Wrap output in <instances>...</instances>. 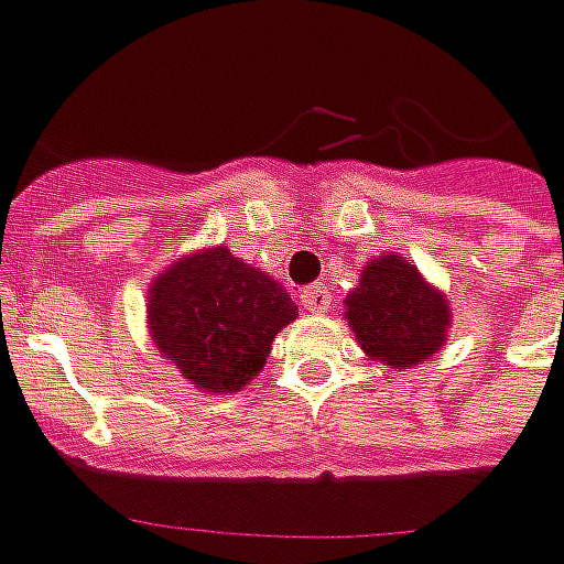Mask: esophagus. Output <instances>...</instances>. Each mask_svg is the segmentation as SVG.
I'll list each match as a JSON object with an SVG mask.
<instances>
[{
  "label": "esophagus",
  "instance_id": "34e87169",
  "mask_svg": "<svg viewBox=\"0 0 564 564\" xmlns=\"http://www.w3.org/2000/svg\"><path fill=\"white\" fill-rule=\"evenodd\" d=\"M301 304H304V311H311V314H326L329 304H333V294H329V289H326L323 282H316V285H307V289L301 292Z\"/></svg>",
  "mask_w": 564,
  "mask_h": 564
}]
</instances>
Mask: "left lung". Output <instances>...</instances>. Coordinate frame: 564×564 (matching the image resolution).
I'll return each instance as SVG.
<instances>
[{
	"instance_id": "obj_1",
	"label": "left lung",
	"mask_w": 564,
	"mask_h": 564,
	"mask_svg": "<svg viewBox=\"0 0 564 564\" xmlns=\"http://www.w3.org/2000/svg\"><path fill=\"white\" fill-rule=\"evenodd\" d=\"M345 307L360 348L404 370L440 351L452 316L443 294L395 253L379 257L364 270L360 289L348 294Z\"/></svg>"
}]
</instances>
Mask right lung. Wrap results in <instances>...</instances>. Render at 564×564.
<instances>
[{
  "mask_svg": "<svg viewBox=\"0 0 564 564\" xmlns=\"http://www.w3.org/2000/svg\"><path fill=\"white\" fill-rule=\"evenodd\" d=\"M150 333L206 392H235L270 358L272 338L297 307L267 272H257L226 248L178 260L150 292Z\"/></svg>",
  "mask_w": 564,
  "mask_h": 564,
  "instance_id": "add662e5",
  "label": "right lung"
}]
</instances>
